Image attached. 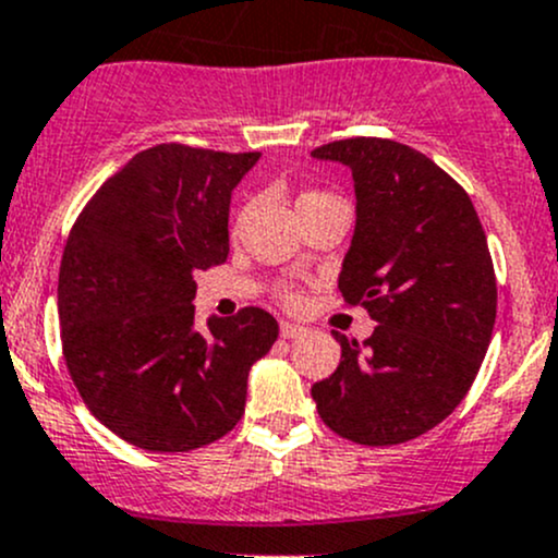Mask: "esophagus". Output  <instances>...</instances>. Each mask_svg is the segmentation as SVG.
I'll return each mask as SVG.
<instances>
[{
    "label": "esophagus",
    "mask_w": 558,
    "mask_h": 558,
    "mask_svg": "<svg viewBox=\"0 0 558 558\" xmlns=\"http://www.w3.org/2000/svg\"><path fill=\"white\" fill-rule=\"evenodd\" d=\"M279 332H281V338H298V336H303V332H306V327L295 325V322H281Z\"/></svg>",
    "instance_id": "34e87169"
}]
</instances>
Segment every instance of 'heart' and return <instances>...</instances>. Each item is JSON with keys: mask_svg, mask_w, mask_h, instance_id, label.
<instances>
[{"mask_svg": "<svg viewBox=\"0 0 558 558\" xmlns=\"http://www.w3.org/2000/svg\"><path fill=\"white\" fill-rule=\"evenodd\" d=\"M330 204H343L341 198H338L336 193L330 191H319V187H312V191H303L301 195L295 198V209H298V217L308 215V211L319 209V206H330ZM244 217V215H241ZM241 217H239V226H241ZM277 298L284 306H295L298 301H301V292H298L295 284H290V281H281L277 287Z\"/></svg>", "mask_w": 558, "mask_h": 558, "instance_id": "b5f03b06", "label": "heart"}]
</instances>
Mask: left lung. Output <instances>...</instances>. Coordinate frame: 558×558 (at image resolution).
<instances>
[{"label": "left lung", "mask_w": 558, "mask_h": 558, "mask_svg": "<svg viewBox=\"0 0 558 558\" xmlns=\"http://www.w3.org/2000/svg\"><path fill=\"white\" fill-rule=\"evenodd\" d=\"M317 158L352 169L357 228L338 290L376 330L343 338L336 373L312 387L322 422L360 446L418 438L462 403L489 349L497 277L468 191L395 140L327 142Z\"/></svg>", "instance_id": "left-lung-1"}]
</instances>
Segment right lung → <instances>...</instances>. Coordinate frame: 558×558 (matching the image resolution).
Here are the masks:
<instances>
[{"label": "right lung", "instance_id": "add662e5", "mask_svg": "<svg viewBox=\"0 0 558 558\" xmlns=\"http://www.w3.org/2000/svg\"><path fill=\"white\" fill-rule=\"evenodd\" d=\"M260 153L163 142L90 195L59 271L64 363L88 411L145 451H193L244 416L279 336L257 306L195 330V274L228 257L231 191Z\"/></svg>", "mask_w": 558, "mask_h": 558}]
</instances>
